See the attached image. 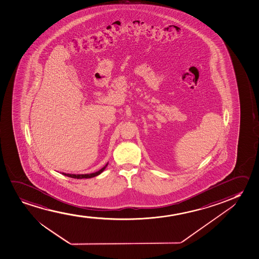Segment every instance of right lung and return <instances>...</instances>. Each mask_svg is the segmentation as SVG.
Here are the masks:
<instances>
[{"label": "right lung", "instance_id": "1", "mask_svg": "<svg viewBox=\"0 0 259 259\" xmlns=\"http://www.w3.org/2000/svg\"><path fill=\"white\" fill-rule=\"evenodd\" d=\"M107 164L104 166V168H102L100 170H98V171L95 172V173H91V174H81V175H74V174H66V173H62L63 175L67 176L68 178H77V179H81V178H94V177H97V176L99 175V174H101L102 172L104 171L105 168L107 167Z\"/></svg>", "mask_w": 259, "mask_h": 259}]
</instances>
